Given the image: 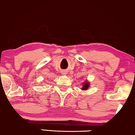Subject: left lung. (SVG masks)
I'll use <instances>...</instances> for the list:
<instances>
[{
    "label": "left lung",
    "mask_w": 135,
    "mask_h": 135,
    "mask_svg": "<svg viewBox=\"0 0 135 135\" xmlns=\"http://www.w3.org/2000/svg\"><path fill=\"white\" fill-rule=\"evenodd\" d=\"M90 87V83L88 82V80H85L84 83L82 84V88H81V89L82 90H87L88 88Z\"/></svg>",
    "instance_id": "obj_1"
}]
</instances>
